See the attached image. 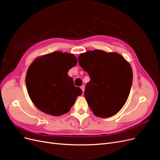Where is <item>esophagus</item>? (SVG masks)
<instances>
[{
	"mask_svg": "<svg viewBox=\"0 0 160 160\" xmlns=\"http://www.w3.org/2000/svg\"><path fill=\"white\" fill-rule=\"evenodd\" d=\"M81 89L82 91H83V93L84 91H85V86H84V85H82V86L81 87Z\"/></svg>",
	"mask_w": 160,
	"mask_h": 160,
	"instance_id": "1",
	"label": "esophagus"
}]
</instances>
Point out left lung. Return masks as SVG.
Returning <instances> with one entry per match:
<instances>
[{
    "instance_id": "1",
    "label": "left lung",
    "mask_w": 160,
    "mask_h": 160,
    "mask_svg": "<svg viewBox=\"0 0 160 160\" xmlns=\"http://www.w3.org/2000/svg\"><path fill=\"white\" fill-rule=\"evenodd\" d=\"M78 59L91 78L84 95L93 114L107 118L118 113L126 102L132 85L129 62L118 52L98 49L81 53Z\"/></svg>"
}]
</instances>
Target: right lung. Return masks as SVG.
<instances>
[{
    "instance_id": "add662e5",
    "label": "right lung",
    "mask_w": 160,
    "mask_h": 160,
    "mask_svg": "<svg viewBox=\"0 0 160 160\" xmlns=\"http://www.w3.org/2000/svg\"><path fill=\"white\" fill-rule=\"evenodd\" d=\"M77 63L73 54L52 52L37 57L28 67L26 86L32 102L40 111L53 116L67 113L82 94L68 75Z\"/></svg>"
}]
</instances>
